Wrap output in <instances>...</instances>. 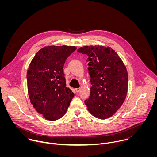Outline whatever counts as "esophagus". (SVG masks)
Masks as SVG:
<instances>
[{"instance_id": "1", "label": "esophagus", "mask_w": 157, "mask_h": 157, "mask_svg": "<svg viewBox=\"0 0 157 157\" xmlns=\"http://www.w3.org/2000/svg\"><path fill=\"white\" fill-rule=\"evenodd\" d=\"M80 88H76L75 89V91H76V93H78V92H79V91H80Z\"/></svg>"}]
</instances>
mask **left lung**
Wrapping results in <instances>:
<instances>
[{"mask_svg": "<svg viewBox=\"0 0 157 157\" xmlns=\"http://www.w3.org/2000/svg\"><path fill=\"white\" fill-rule=\"evenodd\" d=\"M78 52L87 55L91 76L90 96L84 102L94 117L113 116L124 103L128 86V74L123 61L110 47L84 46Z\"/></svg>", "mask_w": 157, "mask_h": 157, "instance_id": "left-lung-1", "label": "left lung"}]
</instances>
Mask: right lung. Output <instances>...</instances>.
Here are the masks:
<instances>
[{"label":"right lung","instance_id":"1","mask_svg":"<svg viewBox=\"0 0 157 157\" xmlns=\"http://www.w3.org/2000/svg\"><path fill=\"white\" fill-rule=\"evenodd\" d=\"M76 50L71 46H48L40 50L27 71L28 93L31 104L49 121L61 118L75 94L66 86L63 66Z\"/></svg>","mask_w":157,"mask_h":157}]
</instances>
